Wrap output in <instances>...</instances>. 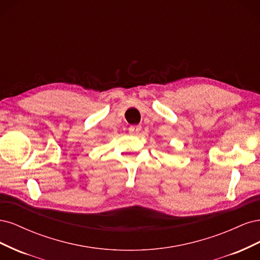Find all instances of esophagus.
Here are the masks:
<instances>
[{
	"instance_id": "esophagus-1",
	"label": "esophagus",
	"mask_w": 260,
	"mask_h": 260,
	"mask_svg": "<svg viewBox=\"0 0 260 260\" xmlns=\"http://www.w3.org/2000/svg\"><path fill=\"white\" fill-rule=\"evenodd\" d=\"M141 129H142V127H141L140 124L131 125V127L129 128V132H130V135H132V136H137V135H139V132L141 131Z\"/></svg>"
}]
</instances>
